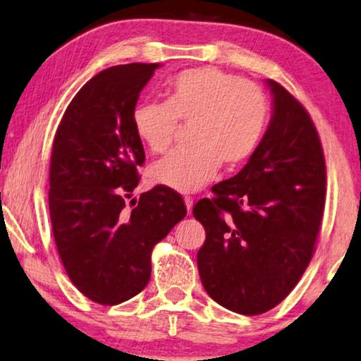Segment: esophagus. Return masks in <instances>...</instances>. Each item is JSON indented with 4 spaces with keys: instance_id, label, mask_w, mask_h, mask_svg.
<instances>
[{
    "instance_id": "obj_1",
    "label": "esophagus",
    "mask_w": 361,
    "mask_h": 361,
    "mask_svg": "<svg viewBox=\"0 0 361 361\" xmlns=\"http://www.w3.org/2000/svg\"><path fill=\"white\" fill-rule=\"evenodd\" d=\"M185 204H186L188 215H191V212H192V199L191 197H185Z\"/></svg>"
}]
</instances>
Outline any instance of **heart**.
Listing matches in <instances>:
<instances>
[{
  "label": "heart",
  "mask_w": 361,
  "mask_h": 361,
  "mask_svg": "<svg viewBox=\"0 0 361 361\" xmlns=\"http://www.w3.org/2000/svg\"><path fill=\"white\" fill-rule=\"evenodd\" d=\"M165 96V102H141L133 109L135 133L151 152H164L180 120L191 123V147L157 160L149 169L152 185L180 192L199 191L216 175L221 162L238 167L260 145L268 102L255 83L216 67H196L176 73Z\"/></svg>",
  "instance_id": "1"
}]
</instances>
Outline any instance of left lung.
Wrapping results in <instances>:
<instances>
[{"mask_svg":"<svg viewBox=\"0 0 361 361\" xmlns=\"http://www.w3.org/2000/svg\"><path fill=\"white\" fill-rule=\"evenodd\" d=\"M273 116L244 169L194 205L205 243L199 276L216 304L260 314L295 288L312 260L322 225L326 165L305 107L267 80Z\"/></svg>","mask_w":361,"mask_h":361,"instance_id":"1","label":"left lung"}]
</instances>
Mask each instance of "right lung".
<instances>
[{
  "label": "right lung",
  "mask_w": 361,
  "mask_h": 361,
  "mask_svg": "<svg viewBox=\"0 0 361 361\" xmlns=\"http://www.w3.org/2000/svg\"><path fill=\"white\" fill-rule=\"evenodd\" d=\"M157 67L133 62L99 72L68 104L54 136L49 215L57 252L73 286L101 305L146 288L154 245L186 216L183 197L165 186L125 209L145 164L131 112Z\"/></svg>",
  "instance_id": "1"
}]
</instances>
